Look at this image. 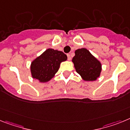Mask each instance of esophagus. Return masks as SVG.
Instances as JSON below:
<instances>
[{"label": "esophagus", "mask_w": 130, "mask_h": 130, "mask_svg": "<svg viewBox=\"0 0 130 130\" xmlns=\"http://www.w3.org/2000/svg\"><path fill=\"white\" fill-rule=\"evenodd\" d=\"M67 58H68L69 61H70L71 59V55H70V54H67Z\"/></svg>", "instance_id": "34e87169"}]
</instances>
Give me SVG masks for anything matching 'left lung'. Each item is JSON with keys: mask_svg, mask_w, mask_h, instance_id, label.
I'll return each mask as SVG.
<instances>
[{"mask_svg": "<svg viewBox=\"0 0 130 130\" xmlns=\"http://www.w3.org/2000/svg\"><path fill=\"white\" fill-rule=\"evenodd\" d=\"M74 54L72 62L77 73L84 81L96 80L102 71L101 62L86 48L76 50Z\"/></svg>", "mask_w": 130, "mask_h": 130, "instance_id": "8db88e82", "label": "left lung"}]
</instances>
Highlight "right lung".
Returning <instances> with one entry per match:
<instances>
[{
  "label": "right lung",
  "mask_w": 130,
  "mask_h": 130,
  "mask_svg": "<svg viewBox=\"0 0 130 130\" xmlns=\"http://www.w3.org/2000/svg\"><path fill=\"white\" fill-rule=\"evenodd\" d=\"M67 59L63 52L48 48L31 62V76L41 83L48 82L55 76L61 63Z\"/></svg>",
  "instance_id": "1"
}]
</instances>
